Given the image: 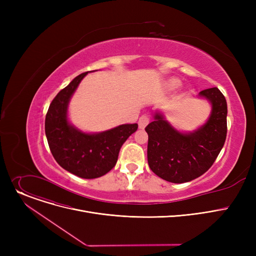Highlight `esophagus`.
Here are the masks:
<instances>
[{
	"mask_svg": "<svg viewBox=\"0 0 256 256\" xmlns=\"http://www.w3.org/2000/svg\"><path fill=\"white\" fill-rule=\"evenodd\" d=\"M150 124V117L147 115H142L140 118H139V128H144L147 124Z\"/></svg>",
	"mask_w": 256,
	"mask_h": 256,
	"instance_id": "esophagus-1",
	"label": "esophagus"
}]
</instances>
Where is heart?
<instances>
[{
    "instance_id": "b5f03b06",
    "label": "heart",
    "mask_w": 256,
    "mask_h": 256,
    "mask_svg": "<svg viewBox=\"0 0 256 256\" xmlns=\"http://www.w3.org/2000/svg\"><path fill=\"white\" fill-rule=\"evenodd\" d=\"M178 85H180V80H176V78H171V80H169L168 82H167V86L169 88H171V89L178 87Z\"/></svg>"
}]
</instances>
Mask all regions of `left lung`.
Instances as JSON below:
<instances>
[{
  "instance_id": "obj_1",
  "label": "left lung",
  "mask_w": 256,
  "mask_h": 256,
  "mask_svg": "<svg viewBox=\"0 0 256 256\" xmlns=\"http://www.w3.org/2000/svg\"><path fill=\"white\" fill-rule=\"evenodd\" d=\"M212 110L206 122L192 132H180L156 111L145 128L148 134L147 160L154 173L174 184L193 180L206 173L216 160L227 132V102L217 88L200 91Z\"/></svg>"
}]
</instances>
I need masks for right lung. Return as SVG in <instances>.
Wrapping results in <instances>:
<instances>
[{
  "label": "right lung",
  "mask_w": 256,
  "mask_h": 256,
  "mask_svg": "<svg viewBox=\"0 0 256 256\" xmlns=\"http://www.w3.org/2000/svg\"><path fill=\"white\" fill-rule=\"evenodd\" d=\"M87 74L76 76L50 102L46 116V136L52 156L63 169L92 180L104 176L116 165L121 146L137 130L138 124H120L100 132H85L72 126L68 120V104Z\"/></svg>",
  "instance_id": "right-lung-1"
}]
</instances>
